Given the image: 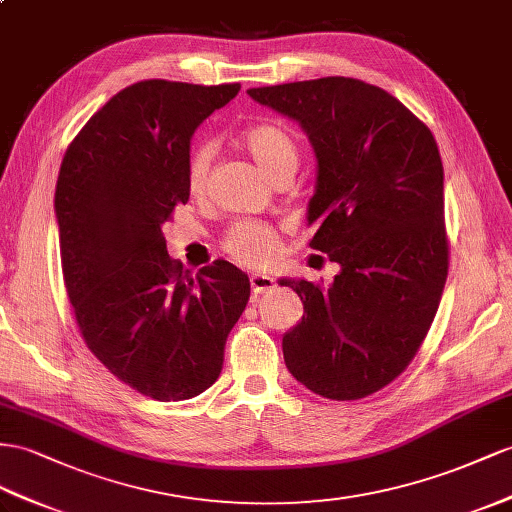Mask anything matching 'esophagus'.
Masks as SVG:
<instances>
[{
    "label": "esophagus",
    "instance_id": "34e87169",
    "mask_svg": "<svg viewBox=\"0 0 512 512\" xmlns=\"http://www.w3.org/2000/svg\"><path fill=\"white\" fill-rule=\"evenodd\" d=\"M272 287H277V281L268 277V274H251L253 294H266V292L272 290Z\"/></svg>",
    "mask_w": 512,
    "mask_h": 512
}]
</instances>
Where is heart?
<instances>
[{
	"label": "heart",
	"instance_id": "b5f03b06",
	"mask_svg": "<svg viewBox=\"0 0 512 512\" xmlns=\"http://www.w3.org/2000/svg\"><path fill=\"white\" fill-rule=\"evenodd\" d=\"M242 142L246 151L253 155V160L266 170L274 179L285 170H296L298 166V147L294 138L279 125L261 123L244 131ZM212 162V147L199 144L194 147L188 160V186L192 192H199L205 186ZM222 246L231 259L242 266L257 268L264 266L277 251V235L274 231L257 220H238L233 222L229 231L222 238Z\"/></svg>",
	"mask_w": 512,
	"mask_h": 512
}]
</instances>
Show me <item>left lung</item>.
<instances>
[{
	"label": "left lung",
	"mask_w": 512,
	"mask_h": 512,
	"mask_svg": "<svg viewBox=\"0 0 512 512\" xmlns=\"http://www.w3.org/2000/svg\"><path fill=\"white\" fill-rule=\"evenodd\" d=\"M246 93L307 134L309 246L342 268L329 287L281 279L305 309L283 335L285 365L322 398H365L411 363L448 277L437 142L387 90L352 77Z\"/></svg>",
	"instance_id": "8db88e82"
}]
</instances>
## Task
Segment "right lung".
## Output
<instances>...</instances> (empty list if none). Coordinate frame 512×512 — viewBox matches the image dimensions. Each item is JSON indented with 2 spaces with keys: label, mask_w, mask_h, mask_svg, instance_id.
<instances>
[{
  "label": "right lung",
  "mask_w": 512,
  "mask_h": 512,
  "mask_svg": "<svg viewBox=\"0 0 512 512\" xmlns=\"http://www.w3.org/2000/svg\"><path fill=\"white\" fill-rule=\"evenodd\" d=\"M240 84L144 80L116 93L69 144L56 186L60 259L90 352L142 396L190 400L216 383L251 296L225 259L196 274L162 225L188 203L194 129Z\"/></svg>",
  "instance_id": "right-lung-1"
}]
</instances>
